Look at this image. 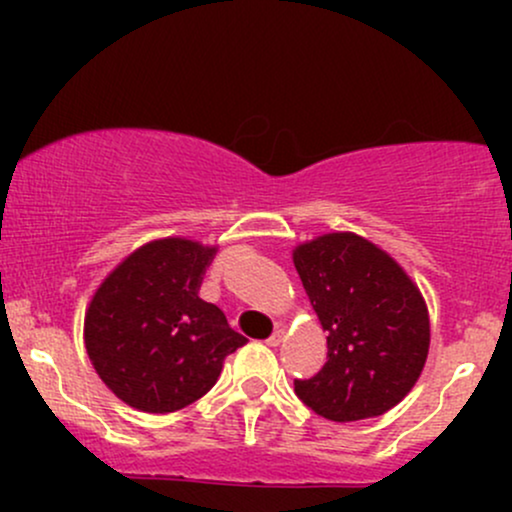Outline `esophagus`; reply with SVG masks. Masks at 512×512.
I'll use <instances>...</instances> for the list:
<instances>
[{
    "label": "esophagus",
    "instance_id": "34e87169",
    "mask_svg": "<svg viewBox=\"0 0 512 512\" xmlns=\"http://www.w3.org/2000/svg\"><path fill=\"white\" fill-rule=\"evenodd\" d=\"M284 339H286V327H276L272 337L267 339V344H269V346H279L281 342H284Z\"/></svg>",
    "mask_w": 512,
    "mask_h": 512
}]
</instances>
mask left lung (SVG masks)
Returning <instances> with one entry per match:
<instances>
[{"label": "left lung", "instance_id": "1", "mask_svg": "<svg viewBox=\"0 0 512 512\" xmlns=\"http://www.w3.org/2000/svg\"><path fill=\"white\" fill-rule=\"evenodd\" d=\"M322 330L327 363L296 395L330 421L375 419L409 395L431 346L428 305L390 252L351 231L293 248Z\"/></svg>", "mask_w": 512, "mask_h": 512}]
</instances>
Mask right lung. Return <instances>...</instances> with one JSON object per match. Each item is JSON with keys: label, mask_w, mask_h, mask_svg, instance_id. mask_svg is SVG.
Segmentation results:
<instances>
[{"label": "right lung", "mask_w": 512, "mask_h": 512, "mask_svg": "<svg viewBox=\"0 0 512 512\" xmlns=\"http://www.w3.org/2000/svg\"><path fill=\"white\" fill-rule=\"evenodd\" d=\"M216 245L170 236L144 243L101 281L84 315L98 378L146 414L178 411L214 387L223 361L248 339L199 298Z\"/></svg>", "instance_id": "obj_1"}]
</instances>
